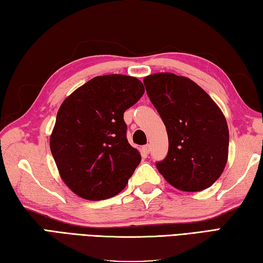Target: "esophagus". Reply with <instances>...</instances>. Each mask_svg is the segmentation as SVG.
Listing matches in <instances>:
<instances>
[{
	"instance_id": "esophagus-1",
	"label": "esophagus",
	"mask_w": 263,
	"mask_h": 263,
	"mask_svg": "<svg viewBox=\"0 0 263 263\" xmlns=\"http://www.w3.org/2000/svg\"><path fill=\"white\" fill-rule=\"evenodd\" d=\"M150 150H151V146L148 145V144L142 146V152L144 153V155H148V152H150Z\"/></svg>"
}]
</instances>
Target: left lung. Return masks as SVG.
<instances>
[{"instance_id":"obj_1","label":"left lung","mask_w":263,"mask_h":263,"mask_svg":"<svg viewBox=\"0 0 263 263\" xmlns=\"http://www.w3.org/2000/svg\"><path fill=\"white\" fill-rule=\"evenodd\" d=\"M143 82L168 135V153L157 162L158 171L178 190L210 187L223 173L229 151V129L221 108L189 78L156 73Z\"/></svg>"}]
</instances>
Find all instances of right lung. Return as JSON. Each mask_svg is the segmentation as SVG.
I'll list each match as a JSON object with an SVG mask.
<instances>
[{
	"label": "right lung",
	"mask_w": 263,
	"mask_h": 263,
	"mask_svg": "<svg viewBox=\"0 0 263 263\" xmlns=\"http://www.w3.org/2000/svg\"><path fill=\"white\" fill-rule=\"evenodd\" d=\"M144 93L138 79L95 77L65 98L50 135L59 175L87 200L115 197L127 185L141 155L127 141L123 113Z\"/></svg>",
	"instance_id": "1"
}]
</instances>
